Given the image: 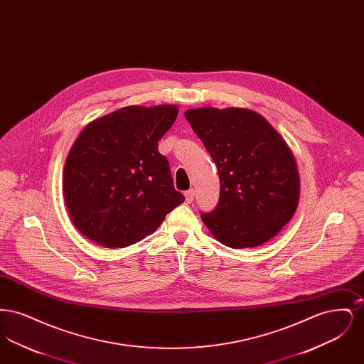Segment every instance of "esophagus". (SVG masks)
<instances>
[{"label": "esophagus", "mask_w": 364, "mask_h": 364, "mask_svg": "<svg viewBox=\"0 0 364 364\" xmlns=\"http://www.w3.org/2000/svg\"><path fill=\"white\" fill-rule=\"evenodd\" d=\"M184 195H186V202H187V203H192V200H193V198H195V191L191 188V190L186 191Z\"/></svg>", "instance_id": "esophagus-1"}]
</instances>
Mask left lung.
<instances>
[{"mask_svg":"<svg viewBox=\"0 0 364 364\" xmlns=\"http://www.w3.org/2000/svg\"><path fill=\"white\" fill-rule=\"evenodd\" d=\"M186 119L217 165L220 200L202 221L226 247L251 248L274 237L294 217L300 180L285 140L257 112L190 109Z\"/></svg>","mask_w":364,"mask_h":364,"instance_id":"8db88e82","label":"left lung"}]
</instances>
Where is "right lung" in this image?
<instances>
[{"instance_id": "obj_1", "label": "right lung", "mask_w": 364, "mask_h": 364, "mask_svg": "<svg viewBox=\"0 0 364 364\" xmlns=\"http://www.w3.org/2000/svg\"><path fill=\"white\" fill-rule=\"evenodd\" d=\"M177 113L176 105L127 106L90 122L75 140L63 191L70 220L87 239L128 247L184 202L158 151Z\"/></svg>"}]
</instances>
